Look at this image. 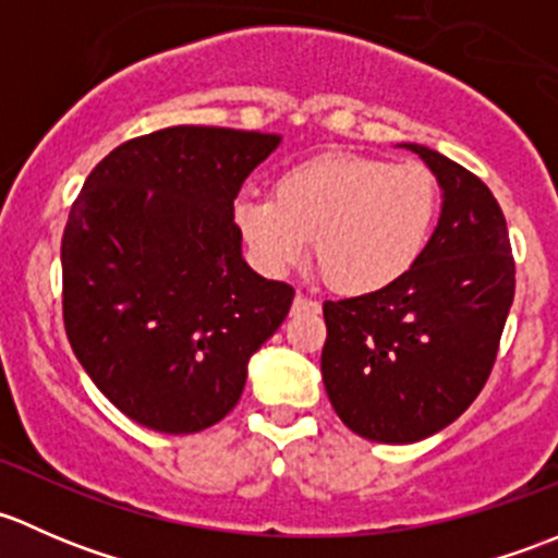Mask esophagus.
<instances>
[{"label":"esophagus","instance_id":"1","mask_svg":"<svg viewBox=\"0 0 558 558\" xmlns=\"http://www.w3.org/2000/svg\"><path fill=\"white\" fill-rule=\"evenodd\" d=\"M320 311V302L313 300V296L305 294H296L294 296V305H291V313H318Z\"/></svg>","mask_w":558,"mask_h":558}]
</instances>
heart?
I'll return each mask as SVG.
<instances>
[{"label": "heart", "instance_id": "1", "mask_svg": "<svg viewBox=\"0 0 558 558\" xmlns=\"http://www.w3.org/2000/svg\"><path fill=\"white\" fill-rule=\"evenodd\" d=\"M437 210V180L418 161L320 154L280 172L272 199H240L234 216L269 272L300 264L313 240L315 262L337 291L373 294L415 267Z\"/></svg>", "mask_w": 558, "mask_h": 558}]
</instances>
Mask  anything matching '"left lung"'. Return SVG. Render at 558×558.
Instances as JSON below:
<instances>
[{
  "mask_svg": "<svg viewBox=\"0 0 558 558\" xmlns=\"http://www.w3.org/2000/svg\"><path fill=\"white\" fill-rule=\"evenodd\" d=\"M437 174L442 213L415 267L373 294L324 302L320 373L342 424L375 442H418L486 386L515 294L502 207L477 174L404 145Z\"/></svg>",
  "mask_w": 558,
  "mask_h": 558,
  "instance_id": "1",
  "label": "left lung"
}]
</instances>
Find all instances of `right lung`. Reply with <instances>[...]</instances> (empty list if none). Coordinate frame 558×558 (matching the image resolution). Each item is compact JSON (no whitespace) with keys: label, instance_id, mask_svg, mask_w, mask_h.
I'll return each instance as SVG.
<instances>
[{"label":"right lung","instance_id":"right-lung-1","mask_svg":"<svg viewBox=\"0 0 558 558\" xmlns=\"http://www.w3.org/2000/svg\"><path fill=\"white\" fill-rule=\"evenodd\" d=\"M278 134L170 126L105 156L61 238L66 340L137 424L191 435L238 404L294 289L240 256L234 199Z\"/></svg>","mask_w":558,"mask_h":558}]
</instances>
